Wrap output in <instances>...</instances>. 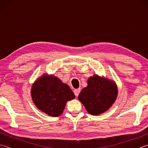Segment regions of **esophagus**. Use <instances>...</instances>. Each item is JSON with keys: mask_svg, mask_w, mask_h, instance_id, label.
Here are the masks:
<instances>
[{"mask_svg": "<svg viewBox=\"0 0 148 148\" xmlns=\"http://www.w3.org/2000/svg\"><path fill=\"white\" fill-rule=\"evenodd\" d=\"M81 92V89L80 88H77V89H75L74 90V93L75 94V95H76V97H77L78 95H79V93Z\"/></svg>", "mask_w": 148, "mask_h": 148, "instance_id": "1", "label": "esophagus"}]
</instances>
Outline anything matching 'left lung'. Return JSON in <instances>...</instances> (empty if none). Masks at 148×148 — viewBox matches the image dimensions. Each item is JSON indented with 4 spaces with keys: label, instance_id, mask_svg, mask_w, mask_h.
Here are the masks:
<instances>
[{
    "label": "left lung",
    "instance_id": "1",
    "mask_svg": "<svg viewBox=\"0 0 148 148\" xmlns=\"http://www.w3.org/2000/svg\"><path fill=\"white\" fill-rule=\"evenodd\" d=\"M88 85L78 96L86 111L93 115L103 114L110 108L116 99L118 90L114 81L97 75L88 78Z\"/></svg>",
    "mask_w": 148,
    "mask_h": 148
}]
</instances>
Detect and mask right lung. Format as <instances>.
I'll return each mask as SVG.
<instances>
[{
    "label": "right lung",
    "instance_id": "add662e5",
    "mask_svg": "<svg viewBox=\"0 0 148 148\" xmlns=\"http://www.w3.org/2000/svg\"><path fill=\"white\" fill-rule=\"evenodd\" d=\"M31 97L40 110L52 117L62 114L66 103L75 98L68 85L53 75L43 74L33 83Z\"/></svg>",
    "mask_w": 148,
    "mask_h": 148
}]
</instances>
